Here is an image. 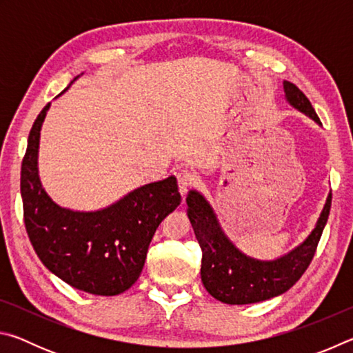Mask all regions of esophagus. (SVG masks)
<instances>
[{"instance_id":"34e87169","label":"esophagus","mask_w":353,"mask_h":353,"mask_svg":"<svg viewBox=\"0 0 353 353\" xmlns=\"http://www.w3.org/2000/svg\"><path fill=\"white\" fill-rule=\"evenodd\" d=\"M194 183H196V176L193 172H190L188 170H182L177 172V185L182 196L187 194V191L193 187Z\"/></svg>"}]
</instances>
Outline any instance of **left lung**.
<instances>
[{
  "mask_svg": "<svg viewBox=\"0 0 353 353\" xmlns=\"http://www.w3.org/2000/svg\"><path fill=\"white\" fill-rule=\"evenodd\" d=\"M283 90L286 101L294 109L321 124L312 103L294 83L285 81ZM187 205L190 223L202 249L201 279L205 290L229 305H246L283 294L307 271L327 224L332 193L327 196L318 223L307 240L291 252L271 261L250 259L236 249L221 229L212 205L199 191H190Z\"/></svg>",
  "mask_w": 353,
  "mask_h": 353,
  "instance_id": "obj_1",
  "label": "left lung"
}]
</instances>
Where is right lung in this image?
Returning <instances> with one entry per match:
<instances>
[{"instance_id":"1","label":"right lung","mask_w":353,"mask_h":353,"mask_svg":"<svg viewBox=\"0 0 353 353\" xmlns=\"http://www.w3.org/2000/svg\"><path fill=\"white\" fill-rule=\"evenodd\" d=\"M50 104L32 124L21 163L29 241L48 270L73 288L97 296L121 294L140 277L159 224L181 204L177 181L170 176L143 185L97 212L57 205L41 187L37 168L40 129Z\"/></svg>"}]
</instances>
